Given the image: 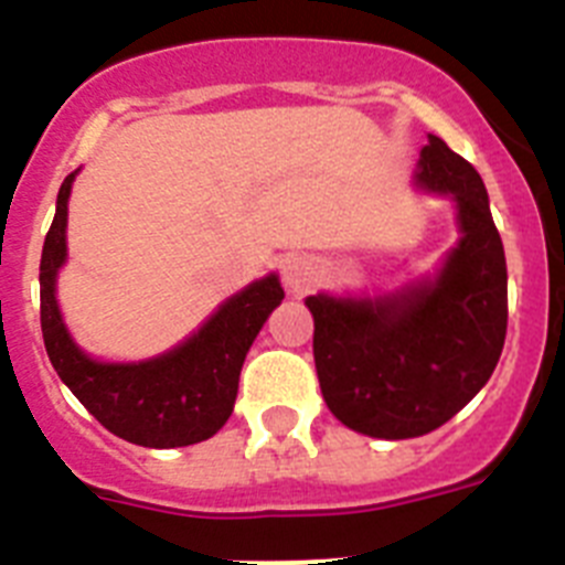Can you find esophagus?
<instances>
[{"instance_id": "1", "label": "esophagus", "mask_w": 565, "mask_h": 565, "mask_svg": "<svg viewBox=\"0 0 565 565\" xmlns=\"http://www.w3.org/2000/svg\"><path fill=\"white\" fill-rule=\"evenodd\" d=\"M319 279V266L311 257H299V254H291V257L282 259V282L291 294H302L313 286Z\"/></svg>"}]
</instances>
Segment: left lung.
Instances as JSON below:
<instances>
[{"label": "left lung", "instance_id": "left-lung-1", "mask_svg": "<svg viewBox=\"0 0 565 565\" xmlns=\"http://www.w3.org/2000/svg\"><path fill=\"white\" fill-rule=\"evenodd\" d=\"M413 186L450 194L456 209L458 239L436 271L393 291L306 297L326 404L384 441L450 422L489 382L507 339V257L481 174L427 135Z\"/></svg>", "mask_w": 565, "mask_h": 565}]
</instances>
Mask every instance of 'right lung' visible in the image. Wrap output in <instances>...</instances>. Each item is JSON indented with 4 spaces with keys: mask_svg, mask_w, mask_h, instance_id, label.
<instances>
[{
    "mask_svg": "<svg viewBox=\"0 0 565 565\" xmlns=\"http://www.w3.org/2000/svg\"><path fill=\"white\" fill-rule=\"evenodd\" d=\"M78 169L58 189L56 217L44 237L39 288L50 364L73 396L118 438L149 450L206 441L234 411L246 353L286 291L279 274L254 279L214 308L198 331L138 362H107L67 331L58 308V271L67 263V203Z\"/></svg>",
    "mask_w": 565,
    "mask_h": 565,
    "instance_id": "1",
    "label": "right lung"
}]
</instances>
